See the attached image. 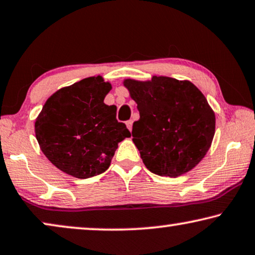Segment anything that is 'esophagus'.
<instances>
[{
    "label": "esophagus",
    "mask_w": 255,
    "mask_h": 255,
    "mask_svg": "<svg viewBox=\"0 0 255 255\" xmlns=\"http://www.w3.org/2000/svg\"><path fill=\"white\" fill-rule=\"evenodd\" d=\"M126 125H127V128L129 129V130L131 131V128H132V121H131V120H128L127 123H126Z\"/></svg>",
    "instance_id": "esophagus-1"
}]
</instances>
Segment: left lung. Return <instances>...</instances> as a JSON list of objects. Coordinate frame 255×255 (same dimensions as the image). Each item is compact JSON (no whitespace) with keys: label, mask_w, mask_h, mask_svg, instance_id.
Segmentation results:
<instances>
[{"label":"left lung","mask_w":255,"mask_h":255,"mask_svg":"<svg viewBox=\"0 0 255 255\" xmlns=\"http://www.w3.org/2000/svg\"><path fill=\"white\" fill-rule=\"evenodd\" d=\"M137 104L132 142L146 168L162 177H179L198 165L215 135V113L189 81L153 76L124 81Z\"/></svg>","instance_id":"left-lung-1"}]
</instances>
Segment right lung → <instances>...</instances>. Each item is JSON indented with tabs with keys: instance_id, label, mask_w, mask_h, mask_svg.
Returning <instances> with one entry per match:
<instances>
[{
	"instance_id": "1",
	"label": "right lung",
	"mask_w": 255,
	"mask_h": 255,
	"mask_svg": "<svg viewBox=\"0 0 255 255\" xmlns=\"http://www.w3.org/2000/svg\"><path fill=\"white\" fill-rule=\"evenodd\" d=\"M112 89L102 76L57 90L35 120V137L49 162L64 173L88 179L110 167L118 143L130 137L104 99Z\"/></svg>"
}]
</instances>
